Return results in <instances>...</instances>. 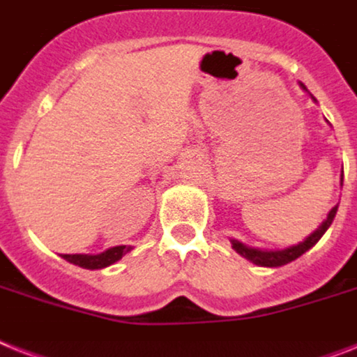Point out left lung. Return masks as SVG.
I'll return each mask as SVG.
<instances>
[{"instance_id": "8db88e82", "label": "left lung", "mask_w": 357, "mask_h": 357, "mask_svg": "<svg viewBox=\"0 0 357 357\" xmlns=\"http://www.w3.org/2000/svg\"><path fill=\"white\" fill-rule=\"evenodd\" d=\"M301 86H303V84H301ZM341 187H343V172H341ZM335 213H337V205L330 208V213L326 214V218L323 220V224L315 229L314 233H310L303 242H299V244L295 245H289V248L275 249V251L273 249L249 248V245L242 244L238 240H231V244H233V249L236 253L242 255L244 259L251 260V262L257 264V266H262V268H280V266H286V264L294 262L295 259H299L301 255L306 253L308 249L314 248V245L321 240V236H323V234L328 231L330 225H332V222H334L335 218Z\"/></svg>"}]
</instances>
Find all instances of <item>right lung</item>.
<instances>
[{
  "instance_id": "obj_1",
  "label": "right lung",
  "mask_w": 357,
  "mask_h": 357,
  "mask_svg": "<svg viewBox=\"0 0 357 357\" xmlns=\"http://www.w3.org/2000/svg\"><path fill=\"white\" fill-rule=\"evenodd\" d=\"M130 251H132L130 245H115L98 255H62V259L84 269H102L121 260Z\"/></svg>"
}]
</instances>
